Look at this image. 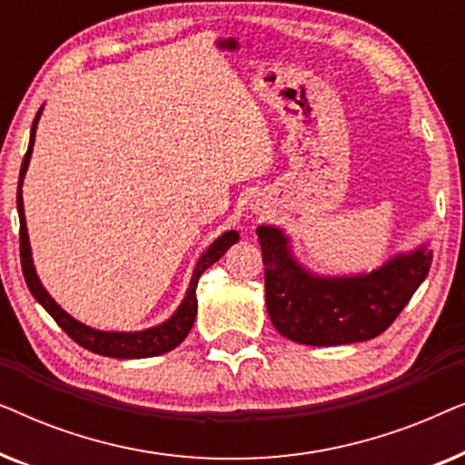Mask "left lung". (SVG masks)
<instances>
[{
	"mask_svg": "<svg viewBox=\"0 0 465 465\" xmlns=\"http://www.w3.org/2000/svg\"><path fill=\"white\" fill-rule=\"evenodd\" d=\"M258 237L271 322L301 345H347L385 332L431 266V250L423 245L368 275L313 277L290 256L288 237L279 228L260 226Z\"/></svg>",
	"mask_w": 465,
	"mask_h": 465,
	"instance_id": "obj_1",
	"label": "left lung"
}]
</instances>
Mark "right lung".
<instances>
[{"instance_id": "add662e5", "label": "right lung", "mask_w": 465, "mask_h": 465, "mask_svg": "<svg viewBox=\"0 0 465 465\" xmlns=\"http://www.w3.org/2000/svg\"><path fill=\"white\" fill-rule=\"evenodd\" d=\"M42 110L37 112V116L34 120V126H31V139H29V148L27 154L23 158L21 164V175H18V190H16V205H18V220H21V266H23V275L25 282H27V288L37 302L42 304L44 309L53 315V320L59 323V326L65 330L67 336L72 341L78 342L80 347L88 349V351L99 353V355H107V358H120V360H135V358H154V355L167 353L171 349H175L180 342L186 339L190 328H193L194 317H196V283L205 269H209L213 262L224 256V252L231 247L234 241H239V232L237 231H228L218 237V241H213L209 245V250L203 253L199 262H196L194 275L190 279V288L186 292V298L180 304V309L175 311V315L167 320L161 326L142 330V332H101V330L88 328L84 323L75 322L72 315H67L59 304H56L44 285L40 283V279L35 275L34 269V260H31V247H29V234H27V224H25V209H23V177L27 173L29 167V158L31 152H34V139H35V129H37V120H40Z\"/></svg>"}]
</instances>
